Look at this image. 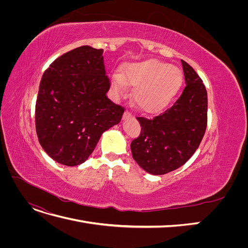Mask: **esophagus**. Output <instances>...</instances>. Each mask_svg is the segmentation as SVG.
<instances>
[{
    "label": "esophagus",
    "mask_w": 248,
    "mask_h": 248,
    "mask_svg": "<svg viewBox=\"0 0 248 248\" xmlns=\"http://www.w3.org/2000/svg\"><path fill=\"white\" fill-rule=\"evenodd\" d=\"M133 115H132V112L130 111V110H128L127 109L125 112H124V119L125 118H130V117H132Z\"/></svg>",
    "instance_id": "obj_1"
}]
</instances>
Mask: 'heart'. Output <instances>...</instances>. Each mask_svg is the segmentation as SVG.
Wrapping results in <instances>:
<instances>
[{"mask_svg": "<svg viewBox=\"0 0 248 248\" xmlns=\"http://www.w3.org/2000/svg\"><path fill=\"white\" fill-rule=\"evenodd\" d=\"M182 73L175 66L156 59L126 64L122 76L111 79L114 92L122 96L127 85L134 87L133 101L142 111L157 112L166 108L182 84Z\"/></svg>", "mask_w": 248, "mask_h": 248, "instance_id": "obj_1", "label": "heart"}]
</instances>
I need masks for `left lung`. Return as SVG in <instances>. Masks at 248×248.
I'll return each mask as SVG.
<instances>
[{"instance_id":"8db88e82","label":"left lung","mask_w":248,"mask_h":248,"mask_svg":"<svg viewBox=\"0 0 248 248\" xmlns=\"http://www.w3.org/2000/svg\"><path fill=\"white\" fill-rule=\"evenodd\" d=\"M181 62L186 86L177 101L152 119L137 118L141 129L131 141L132 157L152 175L182 167L197 151L207 128L206 87L192 67Z\"/></svg>"}]
</instances>
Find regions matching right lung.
<instances>
[{"label": "right lung", "instance_id": "right-lung-1", "mask_svg": "<svg viewBox=\"0 0 248 248\" xmlns=\"http://www.w3.org/2000/svg\"><path fill=\"white\" fill-rule=\"evenodd\" d=\"M102 52L89 46L74 48L56 59L40 81L37 137L47 155L67 167L85 162L101 134L124 114L107 96L110 80Z\"/></svg>", "mask_w": 248, "mask_h": 248}]
</instances>
